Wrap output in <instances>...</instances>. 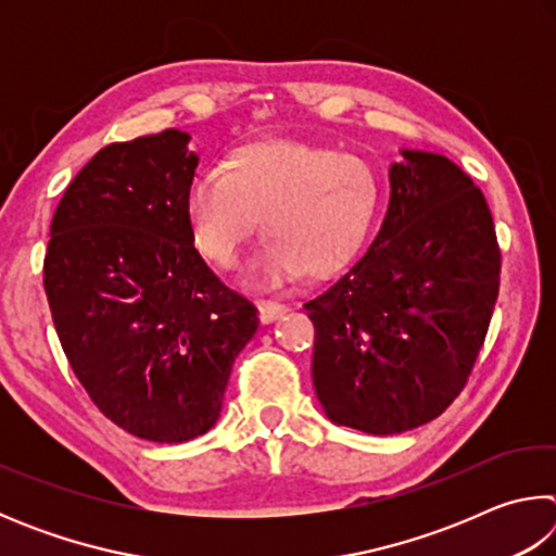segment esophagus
Returning <instances> with one entry per match:
<instances>
[{"mask_svg": "<svg viewBox=\"0 0 556 556\" xmlns=\"http://www.w3.org/2000/svg\"><path fill=\"white\" fill-rule=\"evenodd\" d=\"M281 314H287V306L285 304H277V301H262L260 304V318L262 324H271L277 321Z\"/></svg>", "mask_w": 556, "mask_h": 556, "instance_id": "1", "label": "esophagus"}]
</instances>
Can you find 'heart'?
Masks as SVG:
<instances>
[{"label": "heart", "mask_w": 556, "mask_h": 556, "mask_svg": "<svg viewBox=\"0 0 556 556\" xmlns=\"http://www.w3.org/2000/svg\"><path fill=\"white\" fill-rule=\"evenodd\" d=\"M382 201V176L368 159L299 139L267 137L228 149L220 174L195 176L184 218L195 250L235 267L252 232H269L248 267V285L277 287L343 269L368 240Z\"/></svg>", "instance_id": "obj_1"}]
</instances>
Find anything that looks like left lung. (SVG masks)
<instances>
[{
	"instance_id": "left-lung-1",
	"label": "left lung",
	"mask_w": 556,
	"mask_h": 556,
	"mask_svg": "<svg viewBox=\"0 0 556 556\" xmlns=\"http://www.w3.org/2000/svg\"><path fill=\"white\" fill-rule=\"evenodd\" d=\"M400 154L372 244L304 304L316 326L312 378L326 417L375 437L427 425L456 400L501 285L483 193L446 156Z\"/></svg>"
}]
</instances>
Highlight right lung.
I'll use <instances>...</instances> for the list:
<instances>
[{"label": "right lung", "instance_id": "obj_1", "mask_svg": "<svg viewBox=\"0 0 556 556\" xmlns=\"http://www.w3.org/2000/svg\"><path fill=\"white\" fill-rule=\"evenodd\" d=\"M191 135L117 142L65 188L43 287L75 378L129 434L181 444L220 417L232 363L260 318L193 248L184 193Z\"/></svg>", "mask_w": 556, "mask_h": 556}]
</instances>
